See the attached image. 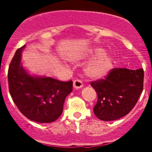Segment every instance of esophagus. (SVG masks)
Returning a JSON list of instances; mask_svg holds the SVG:
<instances>
[{
  "label": "esophagus",
  "mask_w": 152,
  "mask_h": 152,
  "mask_svg": "<svg viewBox=\"0 0 152 152\" xmlns=\"http://www.w3.org/2000/svg\"><path fill=\"white\" fill-rule=\"evenodd\" d=\"M73 87L75 89H80L83 87L82 82L79 80H75L73 83Z\"/></svg>",
  "instance_id": "esophagus-1"
}]
</instances>
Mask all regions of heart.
Masks as SVG:
<instances>
[{
    "mask_svg": "<svg viewBox=\"0 0 152 152\" xmlns=\"http://www.w3.org/2000/svg\"><path fill=\"white\" fill-rule=\"evenodd\" d=\"M83 58L90 62L84 68L85 76L90 80H98L107 77L113 68L114 59L113 56L107 54L100 47H94L88 51Z\"/></svg>",
    "mask_w": 152,
    "mask_h": 152,
    "instance_id": "b5f03b06",
    "label": "heart"
}]
</instances>
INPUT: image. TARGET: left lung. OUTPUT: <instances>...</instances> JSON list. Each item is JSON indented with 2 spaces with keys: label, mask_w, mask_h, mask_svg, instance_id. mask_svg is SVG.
Returning <instances> with one entry per match:
<instances>
[{
  "label": "left lung",
  "mask_w": 152,
  "mask_h": 152,
  "mask_svg": "<svg viewBox=\"0 0 152 152\" xmlns=\"http://www.w3.org/2000/svg\"><path fill=\"white\" fill-rule=\"evenodd\" d=\"M144 71L114 68L105 79L91 82L97 94L95 116L103 121L123 117L133 109L143 90Z\"/></svg>",
  "instance_id": "left-lung-1"
}]
</instances>
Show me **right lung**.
<instances>
[{"label": "right lung", "instance_id": "obj_1", "mask_svg": "<svg viewBox=\"0 0 152 152\" xmlns=\"http://www.w3.org/2000/svg\"><path fill=\"white\" fill-rule=\"evenodd\" d=\"M25 47L16 51L9 66V91L19 110L26 118L36 123H52L62 113L64 100L72 93L73 82L29 74L21 63Z\"/></svg>", "mask_w": 152, "mask_h": 152}]
</instances>
